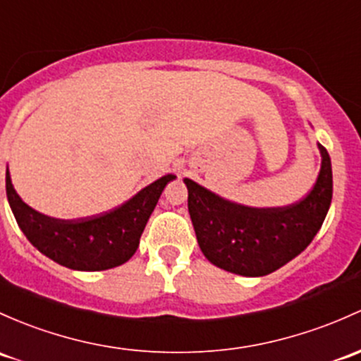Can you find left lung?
Returning a JSON list of instances; mask_svg holds the SVG:
<instances>
[{"mask_svg":"<svg viewBox=\"0 0 361 361\" xmlns=\"http://www.w3.org/2000/svg\"><path fill=\"white\" fill-rule=\"evenodd\" d=\"M318 149L322 168L313 190L286 207L240 206L185 178L197 242L212 264L237 275L263 276L308 247L332 200L331 157L324 145Z\"/></svg>","mask_w":361,"mask_h":361,"instance_id":"left-lung-1","label":"left lung"}]
</instances>
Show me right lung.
Listing matches in <instances>:
<instances>
[{
  "instance_id": "add662e5",
  "label": "right lung",
  "mask_w": 361,
  "mask_h": 361,
  "mask_svg": "<svg viewBox=\"0 0 361 361\" xmlns=\"http://www.w3.org/2000/svg\"><path fill=\"white\" fill-rule=\"evenodd\" d=\"M173 174L162 176L121 207L81 219H56L34 211L18 197L6 169V197L18 226L39 252L62 267L98 271L119 267L136 252L159 197Z\"/></svg>"
}]
</instances>
